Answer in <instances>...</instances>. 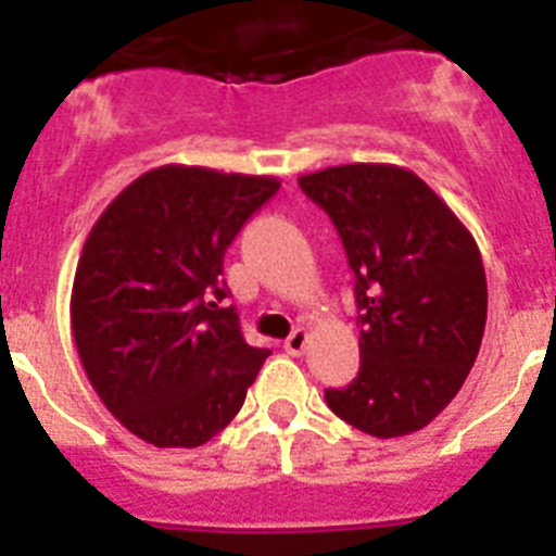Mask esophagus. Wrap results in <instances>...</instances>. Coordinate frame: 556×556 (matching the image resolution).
I'll return each mask as SVG.
<instances>
[{
    "mask_svg": "<svg viewBox=\"0 0 556 556\" xmlns=\"http://www.w3.org/2000/svg\"><path fill=\"white\" fill-rule=\"evenodd\" d=\"M308 342H312V333H308L306 328H298V331H292V337L283 342V351L292 353V356H303L308 348Z\"/></svg>",
    "mask_w": 556,
    "mask_h": 556,
    "instance_id": "esophagus-1",
    "label": "esophagus"
}]
</instances>
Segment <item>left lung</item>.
<instances>
[{"label":"left lung","mask_w":556,"mask_h":556,"mask_svg":"<svg viewBox=\"0 0 556 556\" xmlns=\"http://www.w3.org/2000/svg\"><path fill=\"white\" fill-rule=\"evenodd\" d=\"M326 211L356 275L362 367L326 404L365 434L420 431L479 356L488 278L479 244L440 194L395 164H342L298 178Z\"/></svg>","instance_id":"obj_1"}]
</instances>
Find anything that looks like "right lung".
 <instances>
[{"mask_svg":"<svg viewBox=\"0 0 556 556\" xmlns=\"http://www.w3.org/2000/svg\"><path fill=\"white\" fill-rule=\"evenodd\" d=\"M281 180L166 164L111 200L80 250L72 333L116 420L155 448H198L242 409L267 348L244 342L223 258Z\"/></svg>","mask_w":556,"mask_h":556,"instance_id":"add662e5","label":"right lung"}]
</instances>
